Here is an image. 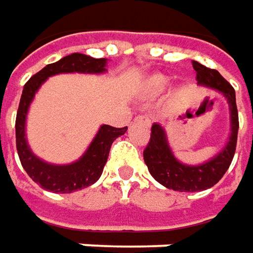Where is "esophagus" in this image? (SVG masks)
I'll list each match as a JSON object with an SVG mask.
<instances>
[{
	"label": "esophagus",
	"instance_id": "obj_1",
	"mask_svg": "<svg viewBox=\"0 0 253 253\" xmlns=\"http://www.w3.org/2000/svg\"><path fill=\"white\" fill-rule=\"evenodd\" d=\"M133 122H135V124H142V125L149 126V125H151V118H149L148 115H136V117L133 118Z\"/></svg>",
	"mask_w": 253,
	"mask_h": 253
}]
</instances>
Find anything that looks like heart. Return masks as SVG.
Returning a JSON list of instances; mask_svg holds the SVG:
<instances>
[{
    "instance_id": "b5f03b06",
    "label": "heart",
    "mask_w": 253,
    "mask_h": 253,
    "mask_svg": "<svg viewBox=\"0 0 253 253\" xmlns=\"http://www.w3.org/2000/svg\"><path fill=\"white\" fill-rule=\"evenodd\" d=\"M167 86H168V80H167V78H164V77H161V75H155V77H152V78L148 81V85H146L148 92H151V94H158V92H162Z\"/></svg>"
}]
</instances>
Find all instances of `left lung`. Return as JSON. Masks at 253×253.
Returning a JSON list of instances; mask_svg holds the SVG:
<instances>
[{"mask_svg":"<svg viewBox=\"0 0 253 253\" xmlns=\"http://www.w3.org/2000/svg\"><path fill=\"white\" fill-rule=\"evenodd\" d=\"M192 67L196 72V81L201 85L211 86L216 91H221L229 102L231 108V121H232V132L226 146L221 154H218L213 159L208 162L189 167L183 165L173 158L170 152L165 132L161 125L154 124L151 128V138L144 149V161L151 172V175L161 185L168 189L179 191V192H196L204 191L219 182L225 172L228 170L236 149L238 129H239V118L235 89L216 70H211L208 67L192 61Z\"/></svg>","mask_w":253,"mask_h":253,"instance_id":"1","label":"left lung"}]
</instances>
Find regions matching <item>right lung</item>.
<instances>
[{
    "label": "right lung",
    "mask_w": 253,
    "mask_h": 253,
    "mask_svg": "<svg viewBox=\"0 0 253 253\" xmlns=\"http://www.w3.org/2000/svg\"><path fill=\"white\" fill-rule=\"evenodd\" d=\"M105 71V59L104 58H91L84 54H71L58 62L48 64L40 72L32 75L27 81L22 89L21 101L15 120V139H17V151L22 168L30 175L32 181L42 186L46 191L57 194H71L74 191L86 188L99 179L102 175L104 167L107 164L109 149L112 142L126 132V126L115 128L111 125H102L94 138L92 144L84 157L75 164L71 165H49L37 158L25 141V117L31 104L32 98L41 84L51 75L61 72H104Z\"/></svg>",
    "instance_id": "add662e5"
}]
</instances>
